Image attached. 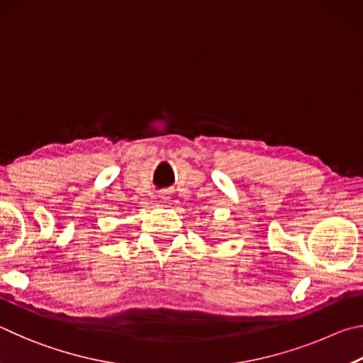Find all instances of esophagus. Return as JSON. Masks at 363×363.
Returning <instances> with one entry per match:
<instances>
[{
  "label": "esophagus",
  "mask_w": 363,
  "mask_h": 363,
  "mask_svg": "<svg viewBox=\"0 0 363 363\" xmlns=\"http://www.w3.org/2000/svg\"><path fill=\"white\" fill-rule=\"evenodd\" d=\"M159 198H161V199H169V198H170V191H169V189H162V191L159 193Z\"/></svg>",
  "instance_id": "1"
}]
</instances>
